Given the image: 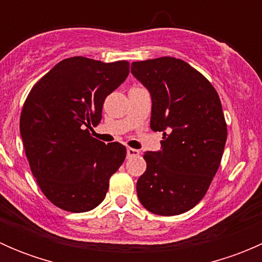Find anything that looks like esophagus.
I'll list each match as a JSON object with an SVG mask.
<instances>
[{
    "mask_svg": "<svg viewBox=\"0 0 262 262\" xmlns=\"http://www.w3.org/2000/svg\"><path fill=\"white\" fill-rule=\"evenodd\" d=\"M139 155V150L138 149H134V148H128L126 149V157L132 158V157H136V156Z\"/></svg>",
    "mask_w": 262,
    "mask_h": 262,
    "instance_id": "34e87169",
    "label": "esophagus"
}]
</instances>
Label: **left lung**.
<instances>
[{
    "instance_id": "1",
    "label": "left lung",
    "mask_w": 262,
    "mask_h": 262,
    "mask_svg": "<svg viewBox=\"0 0 262 262\" xmlns=\"http://www.w3.org/2000/svg\"><path fill=\"white\" fill-rule=\"evenodd\" d=\"M130 71L150 94V129L163 133L161 150L143 156L138 199L153 214H182L204 198L221 165L227 141L221 100L202 73L178 58L133 62Z\"/></svg>"
}]
</instances>
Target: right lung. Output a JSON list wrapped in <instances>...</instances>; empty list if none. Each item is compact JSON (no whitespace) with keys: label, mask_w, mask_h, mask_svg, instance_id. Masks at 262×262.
Segmentation results:
<instances>
[{"label":"right lung","mask_w":262,"mask_h":262,"mask_svg":"<svg viewBox=\"0 0 262 262\" xmlns=\"http://www.w3.org/2000/svg\"><path fill=\"white\" fill-rule=\"evenodd\" d=\"M128 75L126 60L67 58L26 97L20 116L24 148L39 187L55 207L83 213L105 199L126 149L118 142L105 144L89 129L100 123L105 99Z\"/></svg>","instance_id":"1"}]
</instances>
